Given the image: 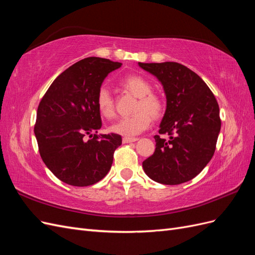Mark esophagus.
Segmentation results:
<instances>
[{"label":"esophagus","mask_w":255,"mask_h":255,"mask_svg":"<svg viewBox=\"0 0 255 255\" xmlns=\"http://www.w3.org/2000/svg\"><path fill=\"white\" fill-rule=\"evenodd\" d=\"M138 138L136 137H123V143H128V142H134V141H137Z\"/></svg>","instance_id":"1"}]
</instances>
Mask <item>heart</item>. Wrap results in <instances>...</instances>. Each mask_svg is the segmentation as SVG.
Instances as JSON below:
<instances>
[{
	"label": "heart",
	"mask_w": 255,
	"mask_h": 255,
	"mask_svg": "<svg viewBox=\"0 0 255 255\" xmlns=\"http://www.w3.org/2000/svg\"><path fill=\"white\" fill-rule=\"evenodd\" d=\"M121 86L138 98L135 112L130 117L122 118L111 127V130L122 136H135L148 128L151 116L158 118L164 113L165 103L160 97L151 94L152 85L140 75H128L121 81ZM97 106L102 117L113 119L116 115L114 100L111 92L101 87L97 94Z\"/></svg>",
	"instance_id": "1"
}]
</instances>
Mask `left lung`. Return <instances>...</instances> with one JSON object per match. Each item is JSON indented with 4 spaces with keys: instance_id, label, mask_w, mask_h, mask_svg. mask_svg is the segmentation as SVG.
<instances>
[{
    "instance_id": "8db88e82",
    "label": "left lung",
    "mask_w": 255,
    "mask_h": 255,
    "mask_svg": "<svg viewBox=\"0 0 255 255\" xmlns=\"http://www.w3.org/2000/svg\"><path fill=\"white\" fill-rule=\"evenodd\" d=\"M140 68L163 85L167 106L154 136L156 148L142 161L150 179L165 185H179L194 179L214 155L221 128L219 106L200 76L179 63L143 64Z\"/></svg>"
}]
</instances>
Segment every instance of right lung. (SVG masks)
Listing matches in <instances>:
<instances>
[{
  "mask_svg": "<svg viewBox=\"0 0 255 255\" xmlns=\"http://www.w3.org/2000/svg\"><path fill=\"white\" fill-rule=\"evenodd\" d=\"M121 63L87 57L54 80L37 110L34 132L40 156L57 179L72 186H89L109 173L118 134H94L101 128L97 94L109 73Z\"/></svg>",
  "mask_w": 255,
  "mask_h": 255,
  "instance_id": "add662e5",
  "label": "right lung"
}]
</instances>
